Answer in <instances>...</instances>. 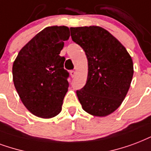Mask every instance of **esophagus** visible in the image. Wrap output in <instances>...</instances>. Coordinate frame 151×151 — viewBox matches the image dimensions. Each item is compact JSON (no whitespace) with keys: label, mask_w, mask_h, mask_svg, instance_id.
<instances>
[{"label":"esophagus","mask_w":151,"mask_h":151,"mask_svg":"<svg viewBox=\"0 0 151 151\" xmlns=\"http://www.w3.org/2000/svg\"><path fill=\"white\" fill-rule=\"evenodd\" d=\"M70 76L71 77H72V78H73V77H74V76L76 75V71H74V70H71L70 71Z\"/></svg>","instance_id":"1"}]
</instances>
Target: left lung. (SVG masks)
<instances>
[{
  "instance_id": "left-lung-1",
  "label": "left lung",
  "mask_w": 151,
  "mask_h": 151,
  "mask_svg": "<svg viewBox=\"0 0 151 151\" xmlns=\"http://www.w3.org/2000/svg\"><path fill=\"white\" fill-rule=\"evenodd\" d=\"M70 32L88 59L87 81L77 90L78 100L83 110L92 116H109L121 105L129 90L134 73L132 57L103 27H70Z\"/></svg>"
}]
</instances>
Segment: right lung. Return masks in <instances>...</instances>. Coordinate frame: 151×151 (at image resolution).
I'll list each match as a JSON object with an SVG mask.
<instances>
[{
	"mask_svg": "<svg viewBox=\"0 0 151 151\" xmlns=\"http://www.w3.org/2000/svg\"><path fill=\"white\" fill-rule=\"evenodd\" d=\"M69 38L68 27H45L19 50L13 63L15 88L35 116L50 119L62 111L69 73L63 68L65 58L59 54Z\"/></svg>",
	"mask_w": 151,
	"mask_h": 151,
	"instance_id": "1",
	"label": "right lung"
}]
</instances>
